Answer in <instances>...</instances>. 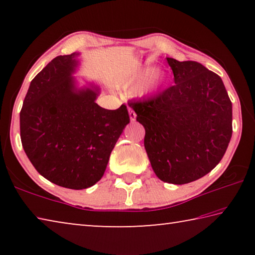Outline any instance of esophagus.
Returning a JSON list of instances; mask_svg holds the SVG:
<instances>
[{
	"instance_id": "esophagus-1",
	"label": "esophagus",
	"mask_w": 255,
	"mask_h": 255,
	"mask_svg": "<svg viewBox=\"0 0 255 255\" xmlns=\"http://www.w3.org/2000/svg\"><path fill=\"white\" fill-rule=\"evenodd\" d=\"M128 112H129V118H130L131 122H133V120L136 119V114H135V111H133L132 109H130V108H129V109H128Z\"/></svg>"
}]
</instances>
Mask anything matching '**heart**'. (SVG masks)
Here are the masks:
<instances>
[{
    "mask_svg": "<svg viewBox=\"0 0 255 255\" xmlns=\"http://www.w3.org/2000/svg\"><path fill=\"white\" fill-rule=\"evenodd\" d=\"M162 81L163 76L156 73V70L153 66H131L128 67L119 77L116 82V85L119 88H136L146 82L144 91L152 92L158 88Z\"/></svg>",
    "mask_w": 255,
    "mask_h": 255,
    "instance_id": "1",
    "label": "heart"
}]
</instances>
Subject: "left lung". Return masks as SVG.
I'll list each match as a JSON object with an SVG mask.
<instances>
[{
    "label": "left lung",
    "mask_w": 255,
    "mask_h": 255,
    "mask_svg": "<svg viewBox=\"0 0 255 255\" xmlns=\"http://www.w3.org/2000/svg\"><path fill=\"white\" fill-rule=\"evenodd\" d=\"M166 60L175 84L128 106L145 128L144 146L157 178L184 184L221 162L232 137V102L221 77L200 63Z\"/></svg>",
    "instance_id": "1"
}]
</instances>
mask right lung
<instances>
[{"label": "right lung", "mask_w": 255, "mask_h": 255, "mask_svg": "<svg viewBox=\"0 0 255 255\" xmlns=\"http://www.w3.org/2000/svg\"><path fill=\"white\" fill-rule=\"evenodd\" d=\"M79 53L57 56L31 81L20 112L21 143L39 173L59 187H92L129 124L127 107L103 109L100 88L76 85Z\"/></svg>", "instance_id": "add662e5"}]
</instances>
